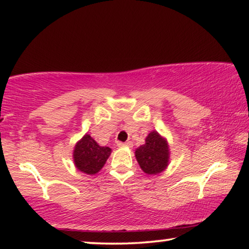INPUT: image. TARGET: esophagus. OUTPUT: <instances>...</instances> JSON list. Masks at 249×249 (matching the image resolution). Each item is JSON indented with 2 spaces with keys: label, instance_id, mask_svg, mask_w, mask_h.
I'll use <instances>...</instances> for the list:
<instances>
[{
  "label": "esophagus",
  "instance_id": "34e87169",
  "mask_svg": "<svg viewBox=\"0 0 249 249\" xmlns=\"http://www.w3.org/2000/svg\"><path fill=\"white\" fill-rule=\"evenodd\" d=\"M117 146H119V147H130V146H132V142H117Z\"/></svg>",
  "mask_w": 249,
  "mask_h": 249
}]
</instances>
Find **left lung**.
I'll return each instance as SVG.
<instances>
[{
    "label": "left lung",
    "mask_w": 249,
    "mask_h": 249,
    "mask_svg": "<svg viewBox=\"0 0 249 249\" xmlns=\"http://www.w3.org/2000/svg\"><path fill=\"white\" fill-rule=\"evenodd\" d=\"M135 157L147 175H158L166 170L170 162V148L167 138L157 130H153L146 137L145 144L135 150Z\"/></svg>",
    "instance_id": "obj_1"
}]
</instances>
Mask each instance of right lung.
I'll use <instances>...</instances> for the list:
<instances>
[{
  "mask_svg": "<svg viewBox=\"0 0 249 249\" xmlns=\"http://www.w3.org/2000/svg\"><path fill=\"white\" fill-rule=\"evenodd\" d=\"M111 153L109 147L100 146L89 134H86L74 145L73 163L79 171L93 176L104 167Z\"/></svg>",
  "mask_w": 249,
  "mask_h": 249,
  "instance_id": "right-lung-1",
  "label": "right lung"
}]
</instances>
